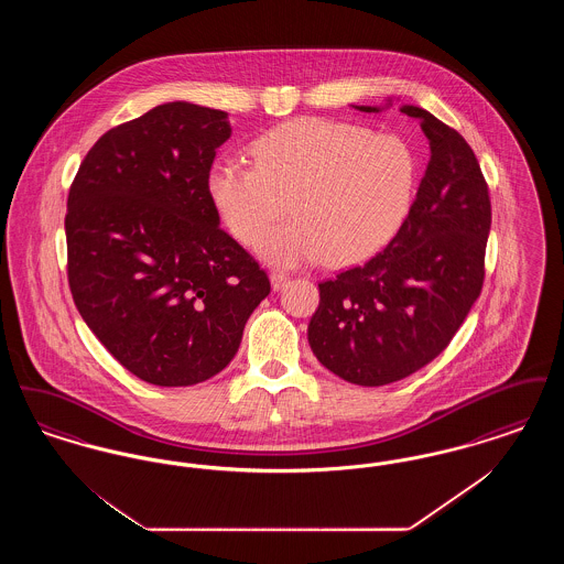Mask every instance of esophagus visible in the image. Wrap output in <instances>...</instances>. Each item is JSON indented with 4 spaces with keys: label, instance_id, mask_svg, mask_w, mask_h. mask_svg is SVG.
<instances>
[{
    "label": "esophagus",
    "instance_id": "34e87169",
    "mask_svg": "<svg viewBox=\"0 0 564 564\" xmlns=\"http://www.w3.org/2000/svg\"><path fill=\"white\" fill-rule=\"evenodd\" d=\"M288 281H290V276H288L285 272H279V270H272V272H270V285H272L274 292H279Z\"/></svg>",
    "mask_w": 564,
    "mask_h": 564
}]
</instances>
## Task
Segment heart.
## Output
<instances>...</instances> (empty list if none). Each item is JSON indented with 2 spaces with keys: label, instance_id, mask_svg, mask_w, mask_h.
<instances>
[{
  "label": "heart",
  "instance_id": "obj_1",
  "mask_svg": "<svg viewBox=\"0 0 564 564\" xmlns=\"http://www.w3.org/2000/svg\"><path fill=\"white\" fill-rule=\"evenodd\" d=\"M253 164L215 162L207 189L226 228L256 245L272 264L300 267L325 258L332 267L370 260L400 232L410 214L419 162L398 134L327 120L297 118L262 134Z\"/></svg>",
  "mask_w": 564,
  "mask_h": 564
}]
</instances>
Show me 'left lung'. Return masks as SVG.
I'll list each match as a JSON object with an SVG mask.
<instances>
[{
    "label": "left lung",
    "mask_w": 564,
    "mask_h": 564,
    "mask_svg": "<svg viewBox=\"0 0 564 564\" xmlns=\"http://www.w3.org/2000/svg\"><path fill=\"white\" fill-rule=\"evenodd\" d=\"M400 111L421 120L431 150L410 214L372 260L319 283V308L308 323L315 357L361 387L389 384L427 366L482 292L490 198L478 159L427 109Z\"/></svg>",
    "instance_id": "obj_1"
}]
</instances>
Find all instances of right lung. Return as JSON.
<instances>
[{"label":"right lung","instance_id":"obj_1","mask_svg":"<svg viewBox=\"0 0 564 564\" xmlns=\"http://www.w3.org/2000/svg\"><path fill=\"white\" fill-rule=\"evenodd\" d=\"M228 113L173 101L104 134L67 196V279L82 319L131 372L188 387L221 372L270 294L219 228L207 180Z\"/></svg>","mask_w":564,"mask_h":564}]
</instances>
